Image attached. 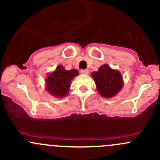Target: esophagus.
Returning a JSON list of instances; mask_svg holds the SVG:
<instances>
[{"instance_id":"obj_1","label":"esophagus","mask_w":160,"mask_h":160,"mask_svg":"<svg viewBox=\"0 0 160 160\" xmlns=\"http://www.w3.org/2000/svg\"><path fill=\"white\" fill-rule=\"evenodd\" d=\"M80 72H81V73H83V74H88V69H82Z\"/></svg>"}]
</instances>
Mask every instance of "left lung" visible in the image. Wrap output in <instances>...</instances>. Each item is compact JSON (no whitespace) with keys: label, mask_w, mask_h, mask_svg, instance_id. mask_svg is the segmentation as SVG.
Returning <instances> with one entry per match:
<instances>
[{"label":"left lung","mask_w":160,"mask_h":160,"mask_svg":"<svg viewBox=\"0 0 160 160\" xmlns=\"http://www.w3.org/2000/svg\"><path fill=\"white\" fill-rule=\"evenodd\" d=\"M92 77L98 93L105 98L114 96L123 85L121 73L117 70L111 69L107 65H103L98 68V71L94 72Z\"/></svg>","instance_id":"obj_1"}]
</instances>
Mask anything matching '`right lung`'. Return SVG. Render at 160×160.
<instances>
[{"label":"right lung","instance_id":"add662e5","mask_svg":"<svg viewBox=\"0 0 160 160\" xmlns=\"http://www.w3.org/2000/svg\"><path fill=\"white\" fill-rule=\"evenodd\" d=\"M77 75V70L71 69L67 71L62 65H59L46 79L47 90L54 96H65L69 90L70 82L73 77Z\"/></svg>","mask_w":160,"mask_h":160}]
</instances>
